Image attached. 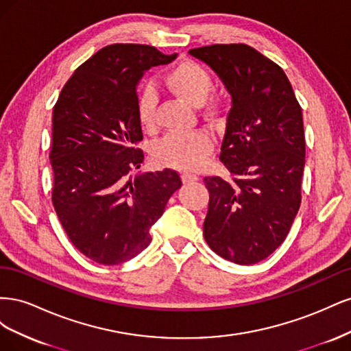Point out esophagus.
<instances>
[{"mask_svg":"<svg viewBox=\"0 0 351 351\" xmlns=\"http://www.w3.org/2000/svg\"><path fill=\"white\" fill-rule=\"evenodd\" d=\"M182 178L184 183H190V182H196V180H199V176L195 173H182Z\"/></svg>","mask_w":351,"mask_h":351,"instance_id":"1","label":"esophagus"}]
</instances>
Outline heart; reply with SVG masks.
I'll return each instance as SVG.
<instances>
[{
	"label": "heart",
	"mask_w": 351,
	"mask_h": 351,
	"mask_svg": "<svg viewBox=\"0 0 351 351\" xmlns=\"http://www.w3.org/2000/svg\"><path fill=\"white\" fill-rule=\"evenodd\" d=\"M164 82L165 86L177 97L192 105H202V111L208 120L217 121L221 117V101H206L214 89V79L199 62H180L167 74ZM156 104L158 99L154 88L147 86L139 93L136 102L137 120L146 130H154L156 125ZM212 151H214V141L205 130L173 132L156 143L155 158L159 162L169 167L195 169L206 162Z\"/></svg>",
	"instance_id": "obj_1"
}]
</instances>
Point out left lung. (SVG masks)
Listing matches in <instances>:
<instances>
[{"label":"left lung","instance_id":"left-lung-1","mask_svg":"<svg viewBox=\"0 0 351 351\" xmlns=\"http://www.w3.org/2000/svg\"><path fill=\"white\" fill-rule=\"evenodd\" d=\"M189 54L214 69L232 95L219 152L231 180L204 178L209 192L204 236L221 258L258 263L285 240L302 204V107L284 70L246 44H215Z\"/></svg>","mask_w":351,"mask_h":351}]
</instances>
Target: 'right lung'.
<instances>
[{
  "instance_id": "1",
  "label": "right lung",
  "mask_w": 351,
  "mask_h": 351,
  "mask_svg": "<svg viewBox=\"0 0 351 351\" xmlns=\"http://www.w3.org/2000/svg\"><path fill=\"white\" fill-rule=\"evenodd\" d=\"M155 47L112 44L71 74L52 110V205L73 246L99 265H119L145 250L151 227L182 186L174 169L145 173L136 84L167 64Z\"/></svg>"
}]
</instances>
